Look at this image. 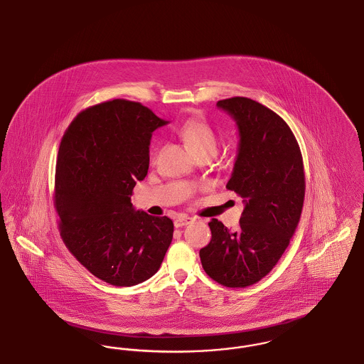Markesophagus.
I'll use <instances>...</instances> for the list:
<instances>
[{"label": "esophagus", "instance_id": "34e87169", "mask_svg": "<svg viewBox=\"0 0 364 364\" xmlns=\"http://www.w3.org/2000/svg\"><path fill=\"white\" fill-rule=\"evenodd\" d=\"M193 220L190 217H178L174 220V226L176 228H183V226L188 225Z\"/></svg>", "mask_w": 364, "mask_h": 364}]
</instances>
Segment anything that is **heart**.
Listing matches in <instances>:
<instances>
[{
    "label": "heart",
    "instance_id": "b5f03b06",
    "mask_svg": "<svg viewBox=\"0 0 364 364\" xmlns=\"http://www.w3.org/2000/svg\"><path fill=\"white\" fill-rule=\"evenodd\" d=\"M178 136L184 140L193 156H214L218 149V136L213 127L200 119H188L177 129Z\"/></svg>",
    "mask_w": 364,
    "mask_h": 364
}]
</instances>
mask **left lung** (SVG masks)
I'll list each match as a JSON object with an SVG mask.
<instances>
[{
    "label": "left lung",
    "mask_w": 364,
    "mask_h": 364,
    "mask_svg": "<svg viewBox=\"0 0 364 364\" xmlns=\"http://www.w3.org/2000/svg\"><path fill=\"white\" fill-rule=\"evenodd\" d=\"M239 128V150L226 188L242 196L240 225L213 218L211 240L200 250L208 277L228 288L257 284L277 264L299 224L306 192L303 156L289 125L269 107L244 97L218 101Z\"/></svg>",
    "instance_id": "8db88e82"
}]
</instances>
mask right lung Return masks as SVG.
Listing matches in <instances>:
<instances>
[{
  "label": "right lung",
  "instance_id": "1",
  "mask_svg": "<svg viewBox=\"0 0 364 364\" xmlns=\"http://www.w3.org/2000/svg\"><path fill=\"white\" fill-rule=\"evenodd\" d=\"M165 124L139 102L113 100L80 112L60 143L54 208L61 239L91 274L114 287L153 277L173 239L171 218L131 203L149 171L151 134Z\"/></svg>",
  "mask_w": 364,
  "mask_h": 364
}]
</instances>
